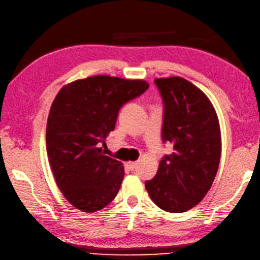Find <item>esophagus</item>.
Returning a JSON list of instances; mask_svg holds the SVG:
<instances>
[{
    "label": "esophagus",
    "mask_w": 260,
    "mask_h": 260,
    "mask_svg": "<svg viewBox=\"0 0 260 260\" xmlns=\"http://www.w3.org/2000/svg\"><path fill=\"white\" fill-rule=\"evenodd\" d=\"M128 167L130 168V170H136L137 167H138V162H128Z\"/></svg>",
    "instance_id": "obj_1"
}]
</instances>
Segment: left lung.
Masks as SVG:
<instances>
[{
    "label": "left lung",
    "mask_w": 260,
    "mask_h": 260,
    "mask_svg": "<svg viewBox=\"0 0 260 260\" xmlns=\"http://www.w3.org/2000/svg\"><path fill=\"white\" fill-rule=\"evenodd\" d=\"M154 83L164 101L161 137L174 146V152L161 159L146 189L159 208L184 212L204 199L217 175L221 154L219 121L207 95L186 79H155Z\"/></svg>",
    "instance_id": "8db88e82"
}]
</instances>
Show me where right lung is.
<instances>
[{"instance_id": "right-lung-1", "label": "right lung", "mask_w": 260, "mask_h": 260, "mask_svg": "<svg viewBox=\"0 0 260 260\" xmlns=\"http://www.w3.org/2000/svg\"><path fill=\"white\" fill-rule=\"evenodd\" d=\"M149 88L143 80L95 76L63 86L47 123V152L57 187L83 212L105 208L124 177L122 164L102 152L124 103Z\"/></svg>"}]
</instances>
